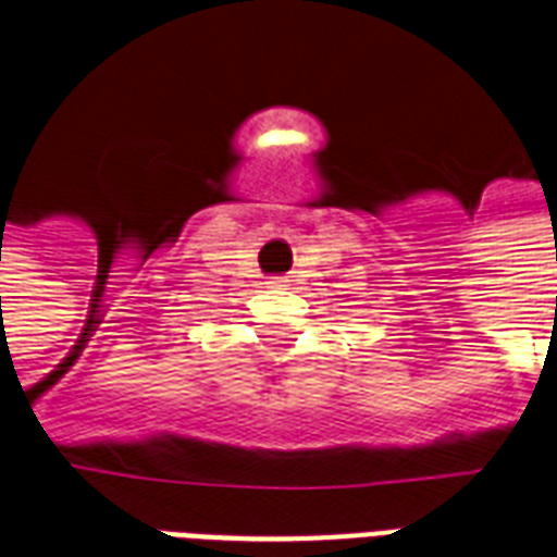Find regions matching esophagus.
Here are the masks:
<instances>
[{
  "mask_svg": "<svg viewBox=\"0 0 557 557\" xmlns=\"http://www.w3.org/2000/svg\"><path fill=\"white\" fill-rule=\"evenodd\" d=\"M271 283H274V286H283L286 280H283V277H274V280H271Z\"/></svg>",
  "mask_w": 557,
  "mask_h": 557,
  "instance_id": "1",
  "label": "esophagus"
}]
</instances>
